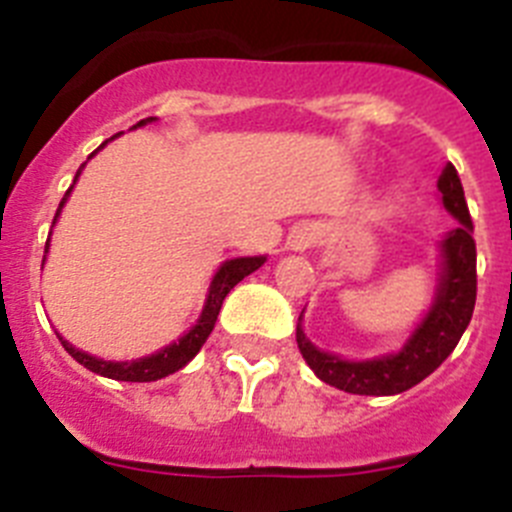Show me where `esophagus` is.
<instances>
[{
    "label": "esophagus",
    "mask_w": 512,
    "mask_h": 512,
    "mask_svg": "<svg viewBox=\"0 0 512 512\" xmlns=\"http://www.w3.org/2000/svg\"><path fill=\"white\" fill-rule=\"evenodd\" d=\"M315 238H318V230L312 228L310 223H300L289 233V246L295 248V251H305V248H310L315 243Z\"/></svg>",
    "instance_id": "esophagus-1"
}]
</instances>
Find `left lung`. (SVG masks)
I'll use <instances>...</instances> for the list:
<instances>
[{"instance_id":"left-lung-1","label":"left lung","mask_w":512,"mask_h":512,"mask_svg":"<svg viewBox=\"0 0 512 512\" xmlns=\"http://www.w3.org/2000/svg\"><path fill=\"white\" fill-rule=\"evenodd\" d=\"M438 192L443 207L459 220V228L446 233L441 241L443 271L436 300L397 354L369 361L338 359L312 346L297 325L302 359L330 387L351 395H400L436 372L464 336L477 300V246L472 238L474 225L464 200V187L451 164L438 176Z\"/></svg>"}]
</instances>
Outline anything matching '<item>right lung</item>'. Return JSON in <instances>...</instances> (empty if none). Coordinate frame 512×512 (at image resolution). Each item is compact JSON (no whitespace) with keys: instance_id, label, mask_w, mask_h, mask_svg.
Instances as JSON below:
<instances>
[{"instance_id":"add662e5","label":"right lung","mask_w":512,"mask_h":512,"mask_svg":"<svg viewBox=\"0 0 512 512\" xmlns=\"http://www.w3.org/2000/svg\"><path fill=\"white\" fill-rule=\"evenodd\" d=\"M153 120H156V117H146V120H140L138 125H133V128H140V125H146V122H153ZM104 143H107V140H104ZM81 169H84V164H81ZM81 169L76 171V179H79ZM71 189H74V184H71V187L66 189V194H63V200H61V205H58L53 223H56L58 215H61V207L66 205V200H69ZM45 253H48V243H45ZM264 261H266V256H243V259L225 261V264L217 269L215 279H212L210 292H207L205 307H202V315H200V320H197V325H194L192 330H187V333H184V336L179 338L176 343L161 348V351H156V354H151V356H143V359L104 361V359H97V356L87 354V351H79V348L71 346L69 341H63V336H58V333L56 336H58V341L63 343V348H66V351H69V354L74 356L81 366H87L89 372L99 374V377L120 379V382H156V379H164V377H169V374L179 372L182 366H187L194 356L200 354L202 343L207 341V336H210L212 328H215V320H217V315H220V307H223V300L228 297L230 289L241 282V279H246L248 274H253V271L259 269Z\"/></svg>"}]
</instances>
